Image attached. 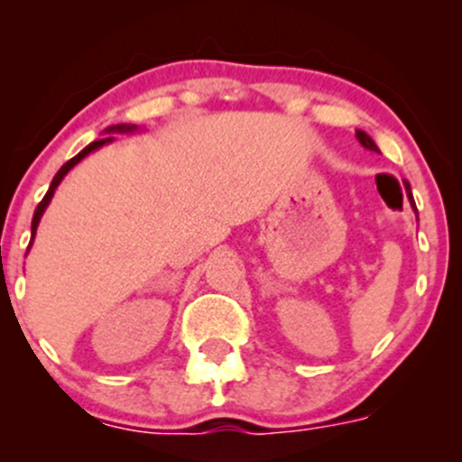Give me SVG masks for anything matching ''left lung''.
Listing matches in <instances>:
<instances>
[{"instance_id": "1", "label": "left lung", "mask_w": 462, "mask_h": 462, "mask_svg": "<svg viewBox=\"0 0 462 462\" xmlns=\"http://www.w3.org/2000/svg\"><path fill=\"white\" fill-rule=\"evenodd\" d=\"M356 139H358L360 145L365 147V150L378 152V145H375L374 139H371V136L367 134V132H363V130H356ZM406 193H408V190H406ZM408 198H411V206H412V208H415V199H412V195H411V193H408ZM415 213H417V208H415Z\"/></svg>"}]
</instances>
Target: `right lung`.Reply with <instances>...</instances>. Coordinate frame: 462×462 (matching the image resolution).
<instances>
[{"label":"right lung","mask_w":462,"mask_h":462,"mask_svg":"<svg viewBox=\"0 0 462 462\" xmlns=\"http://www.w3.org/2000/svg\"><path fill=\"white\" fill-rule=\"evenodd\" d=\"M136 130V125H125V124H119V125H110V128H106L104 132H119V134H125V132H134ZM113 141V136H108V139H99V141H93L91 145H87L84 147L82 152L78 153V156H73L71 161H67L65 164H62L60 169H58V173L54 176V180H51V184H50V190H47L45 193V198L41 199V204L36 206V210H34V217H32V238H34V235H36V227H39V221H41V217H43V213H45V208H47V204H50L51 201V198H54V190L58 189V184L62 182V178L67 176L69 171H71L73 167H76V164L82 161L84 156H88V153L91 152H95V150H99V147L102 145H106V143H110Z\"/></svg>","instance_id":"right-lung-1"}]
</instances>
